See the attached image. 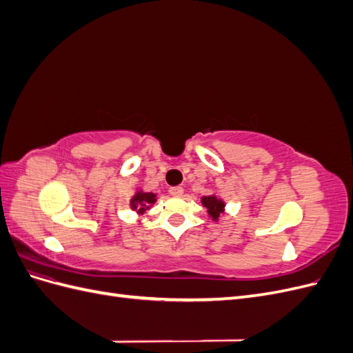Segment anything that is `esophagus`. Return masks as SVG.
<instances>
[{"label":"esophagus","mask_w":353,"mask_h":353,"mask_svg":"<svg viewBox=\"0 0 353 353\" xmlns=\"http://www.w3.org/2000/svg\"><path fill=\"white\" fill-rule=\"evenodd\" d=\"M183 193H184V188L183 187H170L169 188V194L174 196V197L183 196Z\"/></svg>","instance_id":"1"}]
</instances>
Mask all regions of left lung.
Segmentation results:
<instances>
[{
    "mask_svg": "<svg viewBox=\"0 0 353 353\" xmlns=\"http://www.w3.org/2000/svg\"><path fill=\"white\" fill-rule=\"evenodd\" d=\"M203 206L208 208L209 215L212 216V219H218L221 213L223 212V201L216 199L215 196H209V197H203L201 199Z\"/></svg>",
    "mask_w": 353,
    "mask_h": 353,
    "instance_id": "obj_1",
    "label": "left lung"
}]
</instances>
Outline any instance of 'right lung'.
<instances>
[{"instance_id": "add662e5", "label": "right lung", "mask_w": 353, "mask_h": 353, "mask_svg": "<svg viewBox=\"0 0 353 353\" xmlns=\"http://www.w3.org/2000/svg\"><path fill=\"white\" fill-rule=\"evenodd\" d=\"M156 201V196L153 193H137L131 200L132 209H138V212H144L145 208H150V205Z\"/></svg>"}]
</instances>
